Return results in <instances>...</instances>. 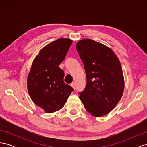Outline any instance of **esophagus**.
<instances>
[{
	"mask_svg": "<svg viewBox=\"0 0 147 147\" xmlns=\"http://www.w3.org/2000/svg\"><path fill=\"white\" fill-rule=\"evenodd\" d=\"M70 85L75 90V83H72L70 84Z\"/></svg>",
	"mask_w": 147,
	"mask_h": 147,
	"instance_id": "obj_1",
	"label": "esophagus"
}]
</instances>
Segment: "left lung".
I'll return each mask as SVG.
<instances>
[{"label":"left lung","instance_id":"obj_1","mask_svg":"<svg viewBox=\"0 0 147 147\" xmlns=\"http://www.w3.org/2000/svg\"><path fill=\"white\" fill-rule=\"evenodd\" d=\"M76 48L87 80L79 98L92 116H104L115 108L123 94L124 80L121 64L112 49L93 40H81Z\"/></svg>","mask_w":147,"mask_h":147}]
</instances>
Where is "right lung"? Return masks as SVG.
<instances>
[{
	"mask_svg": "<svg viewBox=\"0 0 147 147\" xmlns=\"http://www.w3.org/2000/svg\"><path fill=\"white\" fill-rule=\"evenodd\" d=\"M72 40L61 38L42 48L34 59L27 80L29 96L47 113L63 108L74 89L64 82V71L59 67Z\"/></svg>",
	"mask_w": 147,
	"mask_h": 147,
	"instance_id": "add662e5",
	"label": "right lung"
}]
</instances>
